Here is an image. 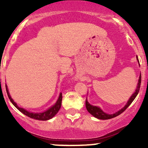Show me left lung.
I'll return each instance as SVG.
<instances>
[{
    "mask_svg": "<svg viewBox=\"0 0 148 148\" xmlns=\"http://www.w3.org/2000/svg\"><path fill=\"white\" fill-rule=\"evenodd\" d=\"M140 84H141V74H140V78H139L138 80V86H137V89L135 90V93L131 96V97L130 98V99L128 100L127 103L126 104V105L123 107L122 109H121L120 111L117 112H115L114 114H108L107 113H104V112L101 110L99 107H96V106H92L89 104V102H87V100L86 99V108L87 110V111L90 113L92 115H93L94 117H95L96 118L99 119V120H109V119H112V118H114V117H117V116L120 115L121 113L123 112L131 104V103L133 102L134 99H135V97H137L138 95L139 91H140Z\"/></svg>",
    "mask_w": 148,
    "mask_h": 148,
    "instance_id": "obj_1",
    "label": "left lung"
}]
</instances>
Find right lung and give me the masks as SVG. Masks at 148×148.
<instances>
[{
    "label": "right lung",
    "instance_id": "obj_1",
    "mask_svg": "<svg viewBox=\"0 0 148 148\" xmlns=\"http://www.w3.org/2000/svg\"><path fill=\"white\" fill-rule=\"evenodd\" d=\"M5 89H6V92L7 94H8V97L9 98V99L10 100V102H12V104L18 109L20 112H21L23 114H24L25 115L28 116V117H31L32 119H35V120H48L51 119L52 117H54L55 115L56 114V113L59 112V110H60L61 106H62V94L61 93L60 95H59V97L58 99L57 102H56V104H54L53 106H52L51 108H49V110H46V111L42 113H33V112H28L27 110H24L23 108H21V107H18V105L16 104V103L13 100L11 97H10L9 92H8V87L5 85Z\"/></svg>",
    "mask_w": 148,
    "mask_h": 148
}]
</instances>
